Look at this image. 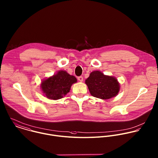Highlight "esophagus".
Segmentation results:
<instances>
[{
    "label": "esophagus",
    "mask_w": 158,
    "mask_h": 158,
    "mask_svg": "<svg viewBox=\"0 0 158 158\" xmlns=\"http://www.w3.org/2000/svg\"><path fill=\"white\" fill-rule=\"evenodd\" d=\"M77 79H78L79 81L82 82V81H83V77H82V76H79V77H77Z\"/></svg>",
    "instance_id": "obj_1"
}]
</instances>
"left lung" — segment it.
Wrapping results in <instances>:
<instances>
[{
    "label": "left lung",
    "instance_id": "8db88e82",
    "mask_svg": "<svg viewBox=\"0 0 158 158\" xmlns=\"http://www.w3.org/2000/svg\"><path fill=\"white\" fill-rule=\"evenodd\" d=\"M90 94L102 99H107L117 96L120 91V84L113 77L104 75L99 71H94L85 80Z\"/></svg>",
    "mask_w": 158,
    "mask_h": 158
}]
</instances>
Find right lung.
<instances>
[{
    "label": "right lung",
    "instance_id": "1",
    "mask_svg": "<svg viewBox=\"0 0 158 158\" xmlns=\"http://www.w3.org/2000/svg\"><path fill=\"white\" fill-rule=\"evenodd\" d=\"M77 82V79L66 71L60 70L57 74L42 81L41 90L51 99L62 98L70 90L72 84Z\"/></svg>",
    "mask_w": 158,
    "mask_h": 158
}]
</instances>
